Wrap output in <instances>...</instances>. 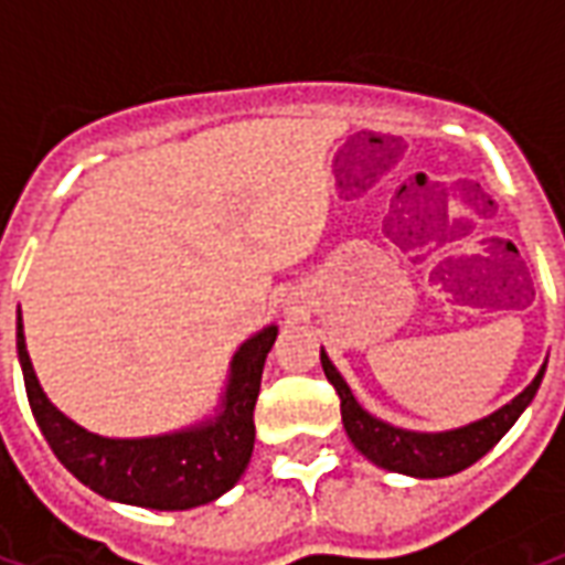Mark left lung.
Segmentation results:
<instances>
[{
    "label": "left lung",
    "mask_w": 565,
    "mask_h": 565,
    "mask_svg": "<svg viewBox=\"0 0 565 565\" xmlns=\"http://www.w3.org/2000/svg\"><path fill=\"white\" fill-rule=\"evenodd\" d=\"M320 363H323V375L330 379L342 399V420L354 448L387 472L415 475V478H445V475L462 472L466 466L481 460L487 450L514 426L523 408L533 403L542 375H545V366H542L526 391L518 393L509 405H502L490 417H481L460 429H448V433H412V429H399V426L384 424L379 417L369 415L366 408L356 403L351 387L344 384L339 369L332 366L330 356L323 351H320Z\"/></svg>",
    "instance_id": "1"
}]
</instances>
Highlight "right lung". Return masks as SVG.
<instances>
[{
  "label": "right lung",
  "mask_w": 565,
  "mask_h": 565,
  "mask_svg": "<svg viewBox=\"0 0 565 565\" xmlns=\"http://www.w3.org/2000/svg\"><path fill=\"white\" fill-rule=\"evenodd\" d=\"M275 335L278 327H266L235 351L217 417L169 436L105 438L68 420L44 396L26 354L18 311V356L26 399L56 460L93 493L157 511L205 505L211 499L223 497L245 475L254 450V405L259 396V379Z\"/></svg>",
  "instance_id": "obj_1"
}]
</instances>
